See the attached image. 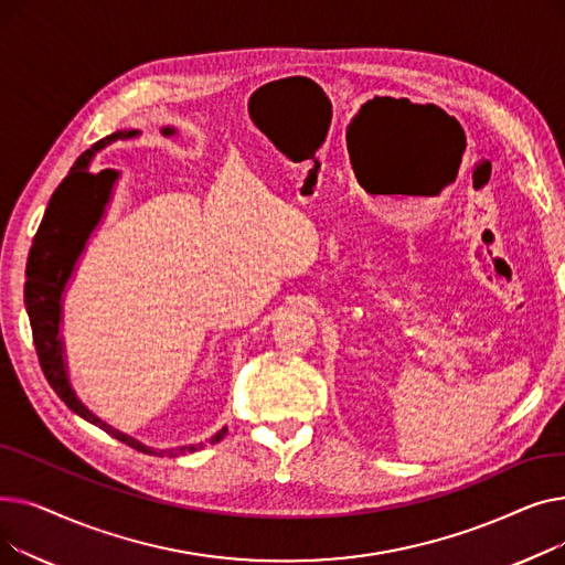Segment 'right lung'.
<instances>
[{
    "mask_svg": "<svg viewBox=\"0 0 565 565\" xmlns=\"http://www.w3.org/2000/svg\"><path fill=\"white\" fill-rule=\"evenodd\" d=\"M167 135L173 130H164ZM137 132H114L107 135L105 139L96 141L94 148L84 151L75 164L71 167L68 175L64 178L54 194L50 196L47 211L41 220V226L34 235L32 249H29L26 258V281H24V307L29 313V324H32V337L36 345V354L41 369L50 382V387L56 392V396L62 398L75 414H79L82 419L92 422L94 426L103 428L111 437L126 441L128 447L148 454V456H178V454H192L199 447H181V449H171V451H153L148 447H141L139 441L132 437L114 430L111 426L103 424L98 417H94L88 412L77 396L73 394L66 371H64V360H62V343H58V313H62V290L66 286V279L73 273L75 258L79 256L88 233L96 226V222L103 215L105 201L109 196V188L116 178V171L103 169L98 173H92L88 167V160L94 158V151L98 148L124 139V137H135ZM226 428H222L217 435L211 437V444L220 441L224 437Z\"/></svg>",
    "mask_w": 565,
    "mask_h": 565,
    "instance_id": "1",
    "label": "right lung"
}]
</instances>
